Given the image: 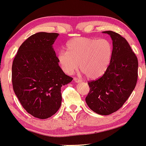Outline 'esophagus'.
<instances>
[{
	"label": "esophagus",
	"mask_w": 146,
	"mask_h": 146,
	"mask_svg": "<svg viewBox=\"0 0 146 146\" xmlns=\"http://www.w3.org/2000/svg\"><path fill=\"white\" fill-rule=\"evenodd\" d=\"M74 82H76V83H80V82H82V80H80V78H74Z\"/></svg>",
	"instance_id": "34e87169"
}]
</instances>
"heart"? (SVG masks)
<instances>
[{
	"mask_svg": "<svg viewBox=\"0 0 146 146\" xmlns=\"http://www.w3.org/2000/svg\"><path fill=\"white\" fill-rule=\"evenodd\" d=\"M113 54V46L107 39L80 37L67 42L66 50H60L57 59L62 70L72 74L79 65L82 72L91 80L106 72Z\"/></svg>",
	"mask_w": 146,
	"mask_h": 146,
	"instance_id": "1",
	"label": "heart"
}]
</instances>
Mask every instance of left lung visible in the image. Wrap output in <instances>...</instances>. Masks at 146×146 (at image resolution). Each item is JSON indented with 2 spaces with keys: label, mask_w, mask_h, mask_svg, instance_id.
<instances>
[{
  "label": "left lung",
  "mask_w": 146,
  "mask_h": 146,
  "mask_svg": "<svg viewBox=\"0 0 146 146\" xmlns=\"http://www.w3.org/2000/svg\"><path fill=\"white\" fill-rule=\"evenodd\" d=\"M113 40V54L101 78L88 82L90 91L85 101L101 115H109L123 106L135 89L138 79V59L125 38L113 31H105Z\"/></svg>",
  "instance_id": "8db88e82"
}]
</instances>
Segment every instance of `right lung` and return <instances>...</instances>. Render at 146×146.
<instances>
[{
  "instance_id": "right-lung-1",
  "label": "right lung",
  "mask_w": 146,
  "mask_h": 146,
  "mask_svg": "<svg viewBox=\"0 0 146 146\" xmlns=\"http://www.w3.org/2000/svg\"><path fill=\"white\" fill-rule=\"evenodd\" d=\"M59 33L38 32L21 45L12 64L13 90L31 115L51 117L60 108L61 88L73 80L62 70L53 44Z\"/></svg>"
}]
</instances>
